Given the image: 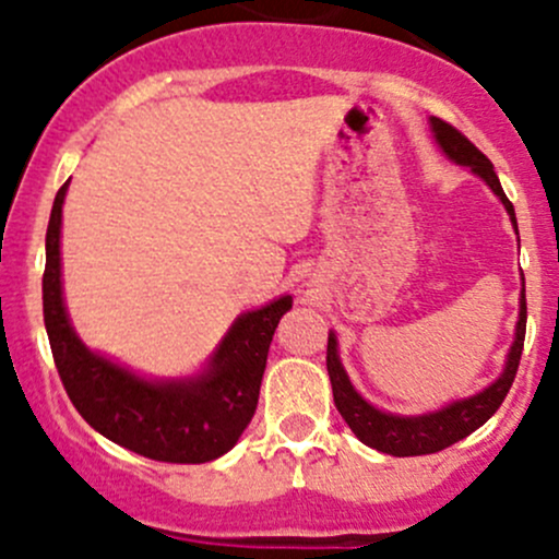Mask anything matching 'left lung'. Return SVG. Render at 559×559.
<instances>
[{"instance_id":"left-lung-1","label":"left lung","mask_w":559,"mask_h":559,"mask_svg":"<svg viewBox=\"0 0 559 559\" xmlns=\"http://www.w3.org/2000/svg\"><path fill=\"white\" fill-rule=\"evenodd\" d=\"M433 136L439 141L441 150L447 152L449 159H454L457 165H467L473 173H478L486 183L491 186V191L504 202L507 213L512 217V226H515V207H512L510 199L504 197L502 183H499L497 173H493L491 159L473 144L471 139L463 136L454 126H449L447 120L431 118ZM518 228V226H515ZM523 342H525V284H523V297H521V320H518L515 331V344H512L510 357H507L504 373L491 383L489 389H484L480 394L471 396V400L454 402L449 407L439 409L431 415H418V418H402V415H389L376 409L373 404H368L352 389L349 378H346L342 362L336 355V336H329V352H325V368H329L331 386H333V402L336 409L342 413L346 426L355 431L357 439L362 444L378 449L383 454H394V457H418V454H433L441 449L452 447L454 441L471 436L476 428L484 426L499 409V404L504 402L507 391H510L512 381H515L518 365H521L523 355Z\"/></svg>"}]
</instances>
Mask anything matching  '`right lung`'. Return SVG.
<instances>
[{
	"instance_id": "1",
	"label": "right lung",
	"mask_w": 559,
	"mask_h": 559,
	"mask_svg": "<svg viewBox=\"0 0 559 559\" xmlns=\"http://www.w3.org/2000/svg\"><path fill=\"white\" fill-rule=\"evenodd\" d=\"M68 183L57 191L47 226L44 325L70 402L115 444L157 463L199 465L226 454L258 409L275 325L292 297L271 301L234 323L207 373L191 381L150 383L94 355L70 329L60 284V223Z\"/></svg>"
}]
</instances>
